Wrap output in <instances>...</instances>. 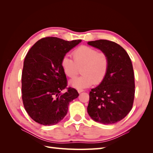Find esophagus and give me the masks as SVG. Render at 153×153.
<instances>
[{
  "label": "esophagus",
  "instance_id": "obj_1",
  "mask_svg": "<svg viewBox=\"0 0 153 153\" xmlns=\"http://www.w3.org/2000/svg\"><path fill=\"white\" fill-rule=\"evenodd\" d=\"M84 90H83V89H78V93H80V92H84Z\"/></svg>",
  "mask_w": 153,
  "mask_h": 153
}]
</instances>
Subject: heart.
I'll use <instances>...</instances> for the list:
<instances>
[{
	"instance_id": "1",
	"label": "heart",
	"mask_w": 153,
	"mask_h": 153,
	"mask_svg": "<svg viewBox=\"0 0 153 153\" xmlns=\"http://www.w3.org/2000/svg\"><path fill=\"white\" fill-rule=\"evenodd\" d=\"M73 60L69 55H64L61 60L63 71L69 78L75 77L82 68L83 75L70 81L71 86L78 89L95 84H100L106 77L108 71L110 59L105 52L89 46L82 45L73 52Z\"/></svg>"
}]
</instances>
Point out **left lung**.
<instances>
[{
    "label": "left lung",
    "mask_w": 153,
    "mask_h": 153,
    "mask_svg": "<svg viewBox=\"0 0 153 153\" xmlns=\"http://www.w3.org/2000/svg\"><path fill=\"white\" fill-rule=\"evenodd\" d=\"M88 44L107 54L110 65L103 81L90 92L87 112L96 122L112 124L132 108L135 91L132 63L126 50L113 41L100 39Z\"/></svg>",
    "instance_id": "1"
}]
</instances>
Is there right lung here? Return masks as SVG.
I'll return each mask as SVG.
<instances>
[{
	"label": "right lung",
	"instance_id": "obj_1",
	"mask_svg": "<svg viewBox=\"0 0 153 153\" xmlns=\"http://www.w3.org/2000/svg\"><path fill=\"white\" fill-rule=\"evenodd\" d=\"M81 39L68 41L55 37L38 40L27 53L22 74V98L34 121L45 126L56 124L68 112L78 91L66 87L68 81L61 60ZM65 88L67 91L61 94Z\"/></svg>",
	"mask_w": 153,
	"mask_h": 153
}]
</instances>
